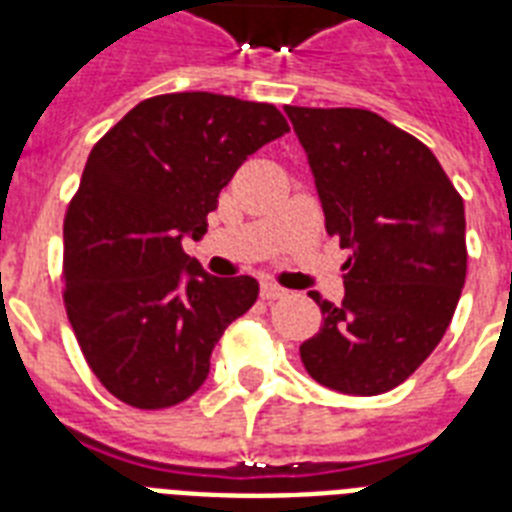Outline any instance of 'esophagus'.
<instances>
[{
  "label": "esophagus",
  "mask_w": 512,
  "mask_h": 512,
  "mask_svg": "<svg viewBox=\"0 0 512 512\" xmlns=\"http://www.w3.org/2000/svg\"><path fill=\"white\" fill-rule=\"evenodd\" d=\"M260 297H263V300H279V297H287V289L279 287V284H273V281H265L263 287H260Z\"/></svg>",
  "instance_id": "esophagus-1"
}]
</instances>
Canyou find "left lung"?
<instances>
[{
  "label": "left lung",
  "mask_w": 512,
  "mask_h": 512,
  "mask_svg": "<svg viewBox=\"0 0 512 512\" xmlns=\"http://www.w3.org/2000/svg\"><path fill=\"white\" fill-rule=\"evenodd\" d=\"M311 164L329 236L350 249L345 300L300 345L313 380L380 396L433 353L468 271L465 204L425 143L364 108H284Z\"/></svg>",
  "instance_id": "1"
}]
</instances>
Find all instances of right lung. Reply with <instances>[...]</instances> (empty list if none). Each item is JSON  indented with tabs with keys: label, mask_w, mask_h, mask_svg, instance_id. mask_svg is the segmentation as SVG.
<instances>
[{
	"label": "right lung",
	"mask_w": 512,
	"mask_h": 512,
	"mask_svg": "<svg viewBox=\"0 0 512 512\" xmlns=\"http://www.w3.org/2000/svg\"><path fill=\"white\" fill-rule=\"evenodd\" d=\"M289 132L271 103L172 92L132 108L84 164L63 223L66 313L87 364L135 409H167L204 385L209 356L260 295L183 252L241 164Z\"/></svg>",
	"instance_id": "1"
}]
</instances>
